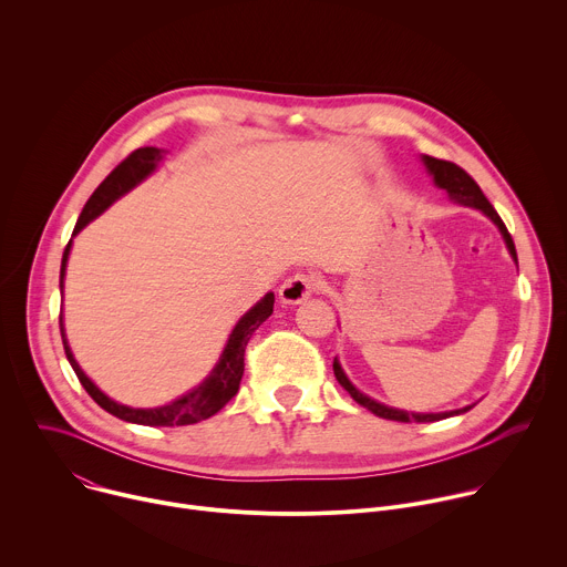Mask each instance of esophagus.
I'll return each instance as SVG.
<instances>
[{
  "label": "esophagus",
  "instance_id": "esophagus-1",
  "mask_svg": "<svg viewBox=\"0 0 567 567\" xmlns=\"http://www.w3.org/2000/svg\"><path fill=\"white\" fill-rule=\"evenodd\" d=\"M316 287H318V278L313 274H296L282 282V287L278 289V296H280V302L285 305H300L316 291Z\"/></svg>",
  "mask_w": 567,
  "mask_h": 567
}]
</instances>
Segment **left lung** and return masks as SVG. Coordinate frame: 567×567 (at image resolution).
Returning a JSON list of instances; mask_svg holds the SVG:
<instances>
[{
	"label": "left lung",
	"mask_w": 567,
	"mask_h": 567,
	"mask_svg": "<svg viewBox=\"0 0 567 567\" xmlns=\"http://www.w3.org/2000/svg\"><path fill=\"white\" fill-rule=\"evenodd\" d=\"M422 161H424V166L429 168V173H431L435 186L444 188V190L449 193V197H451L455 204L468 206V208H475V210L484 213V215H487V217L501 228V233H503V237H505V245H507L512 258L518 262L514 239H512V235H509L505 221L501 219V215L496 213V208L489 204V199L484 197V193H482L480 186L473 182V177H471L468 173H464L460 166L451 164V161H442V158H435V156H429V154H424ZM334 374H337V381L350 392V396H352L357 403H361L363 409H368L370 413H374L377 417H383V420L403 422V424H411V422H440V420H446V417L462 415V413L471 411V406L457 409V411H449V413H409V411L390 409V406H383V403L370 399L368 394L359 392V390L350 383V379L346 377V372H343V368H341V363H339L337 359H334Z\"/></svg>",
	"instance_id": "8db88e82"
}]
</instances>
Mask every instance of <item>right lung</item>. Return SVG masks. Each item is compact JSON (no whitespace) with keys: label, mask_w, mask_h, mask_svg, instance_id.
I'll return each mask as SVG.
<instances>
[{"label":"right lung","mask_w":567,"mask_h":567,"mask_svg":"<svg viewBox=\"0 0 567 567\" xmlns=\"http://www.w3.org/2000/svg\"><path fill=\"white\" fill-rule=\"evenodd\" d=\"M161 158H164V150H158V147H138L130 156H125L121 164L105 177V182L94 190V195L87 199L83 213H80V217L75 221L73 235L83 230L92 219H96L118 197H123L134 186H138L147 175H152L156 171ZM69 251H71V239H69V245H66V249L62 254L60 289L64 287V271H66ZM274 300L276 298L269 291L260 302H256L245 316L237 320V326L233 328V332H230V337L226 341V348H224L217 365L204 379V383H199L188 394L166 403V406H158V409H130V406H123V403H116L114 399H110L103 390H99V385L83 370H80V365L75 363V359L71 354V348L66 343V337H64L62 313H60V334H62L64 354H66V359H69L78 381L83 383V388L90 392V396L99 403L103 411H107L110 415H114V417H118L123 422L143 424V426H188V424H197L202 420L213 417L217 411H221L226 403L237 394L241 374H245V350H247V343L254 337V332L271 316Z\"/></svg>","instance_id":"obj_1"}]
</instances>
